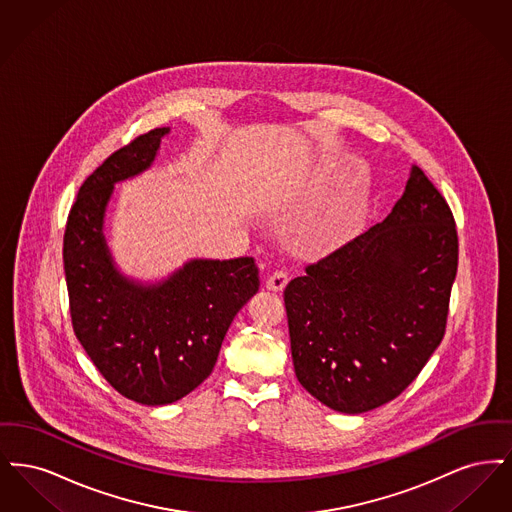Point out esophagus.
Wrapping results in <instances>:
<instances>
[{"label": "esophagus", "mask_w": 512, "mask_h": 512, "mask_svg": "<svg viewBox=\"0 0 512 512\" xmlns=\"http://www.w3.org/2000/svg\"><path fill=\"white\" fill-rule=\"evenodd\" d=\"M265 284H267V290H270V292H282L288 284V272L274 270L272 274H268Z\"/></svg>", "instance_id": "1"}]
</instances>
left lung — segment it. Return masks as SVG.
Here are the masks:
<instances>
[{
    "mask_svg": "<svg viewBox=\"0 0 512 512\" xmlns=\"http://www.w3.org/2000/svg\"><path fill=\"white\" fill-rule=\"evenodd\" d=\"M457 263L453 213L413 165L386 219L286 286L299 384L338 413L395 399L443 340Z\"/></svg>",
    "mask_w": 512,
    "mask_h": 512,
    "instance_id": "left-lung-1",
    "label": "left lung"
}]
</instances>
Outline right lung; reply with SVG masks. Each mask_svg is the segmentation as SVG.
I'll use <instances>...</instances> for the list:
<instances>
[{"mask_svg":"<svg viewBox=\"0 0 512 512\" xmlns=\"http://www.w3.org/2000/svg\"><path fill=\"white\" fill-rule=\"evenodd\" d=\"M169 130L134 138L84 180L63 238L76 338L115 390L149 407L182 399L213 372L232 320L259 290L253 257L194 259L159 284L115 267L103 236L113 186L149 169Z\"/></svg>","mask_w":512,"mask_h":512,"instance_id":"obj_1","label":"right lung"}]
</instances>
